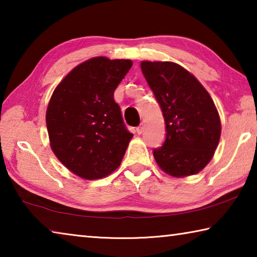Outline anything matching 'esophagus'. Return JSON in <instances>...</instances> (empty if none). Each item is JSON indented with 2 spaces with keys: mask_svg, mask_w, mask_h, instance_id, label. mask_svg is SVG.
Masks as SVG:
<instances>
[{
  "mask_svg": "<svg viewBox=\"0 0 257 257\" xmlns=\"http://www.w3.org/2000/svg\"><path fill=\"white\" fill-rule=\"evenodd\" d=\"M136 133L138 134V135H142L143 133H144V124H141V125H138V127L136 128Z\"/></svg>",
  "mask_w": 257,
  "mask_h": 257,
  "instance_id": "esophagus-1",
  "label": "esophagus"
}]
</instances>
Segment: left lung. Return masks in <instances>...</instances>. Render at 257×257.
I'll use <instances>...</instances> for the list:
<instances>
[{"instance_id": "1", "label": "left lung", "mask_w": 257, "mask_h": 257, "mask_svg": "<svg viewBox=\"0 0 257 257\" xmlns=\"http://www.w3.org/2000/svg\"><path fill=\"white\" fill-rule=\"evenodd\" d=\"M142 71L162 108L167 138L153 152L169 176L196 175L219 145L221 121L207 90L184 67L170 61H142Z\"/></svg>"}]
</instances>
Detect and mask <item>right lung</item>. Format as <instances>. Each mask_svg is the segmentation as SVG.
Instances as JSON below:
<instances>
[{"label":"right lung","instance_id":"obj_1","mask_svg":"<svg viewBox=\"0 0 257 257\" xmlns=\"http://www.w3.org/2000/svg\"><path fill=\"white\" fill-rule=\"evenodd\" d=\"M132 66V60L92 58L73 68L52 94L46 110L50 146L82 179H101L116 170L134 136L113 98Z\"/></svg>","mask_w":257,"mask_h":257}]
</instances>
